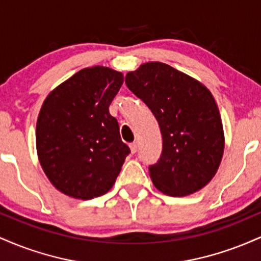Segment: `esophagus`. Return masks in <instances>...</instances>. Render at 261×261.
I'll return each instance as SVG.
<instances>
[{
    "label": "esophagus",
    "mask_w": 261,
    "mask_h": 261,
    "mask_svg": "<svg viewBox=\"0 0 261 261\" xmlns=\"http://www.w3.org/2000/svg\"><path fill=\"white\" fill-rule=\"evenodd\" d=\"M130 149H131V153H136V152H137V143L136 142L130 143Z\"/></svg>",
    "instance_id": "34e87169"
}]
</instances>
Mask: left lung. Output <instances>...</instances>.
<instances>
[{
    "label": "left lung",
    "instance_id": "left-lung-1",
    "mask_svg": "<svg viewBox=\"0 0 261 261\" xmlns=\"http://www.w3.org/2000/svg\"><path fill=\"white\" fill-rule=\"evenodd\" d=\"M125 83L160 125L163 149L148 168L154 187L169 196H185L208 184L224 149L222 120L211 92L163 62L141 65Z\"/></svg>",
    "mask_w": 261,
    "mask_h": 261
}]
</instances>
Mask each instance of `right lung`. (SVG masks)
I'll return each instance as SVG.
<instances>
[{"mask_svg":"<svg viewBox=\"0 0 261 261\" xmlns=\"http://www.w3.org/2000/svg\"><path fill=\"white\" fill-rule=\"evenodd\" d=\"M124 83L109 67L83 68L44 100L37 121V151L51 184L66 195L91 200L108 193L130 148L121 141L109 106Z\"/></svg>","mask_w":261,"mask_h":261,"instance_id":"obj_1","label":"right lung"}]
</instances>
